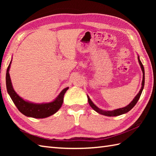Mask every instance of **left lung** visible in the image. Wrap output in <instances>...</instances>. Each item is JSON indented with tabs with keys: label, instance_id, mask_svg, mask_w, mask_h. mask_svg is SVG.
Masks as SVG:
<instances>
[{
	"label": "left lung",
	"instance_id": "left-lung-1",
	"mask_svg": "<svg viewBox=\"0 0 156 156\" xmlns=\"http://www.w3.org/2000/svg\"><path fill=\"white\" fill-rule=\"evenodd\" d=\"M138 61H139V63H140V64L141 70H142V72H143V80H142V83H141V88L140 89V92H139V93L136 95V97H135L133 100L131 102V103L129 104L127 106V107H123V108H117V109H115V110H113V111H104V110H102V109H100L99 108H98L97 106H96L93 103V102H92V101L90 100V98H89L88 96H87L89 105H90V107L92 108H93L96 112H98V113H100L101 115L107 116V117H115V116H119V115H122V114H125V113H126V112H129V111L131 110V109H132L134 107V106L136 105L137 101H139V99H140V96L141 94L142 91H143V89H144V84H145L144 68L143 64H142L141 62L140 61V57H139V56H138Z\"/></svg>",
	"mask_w": 156,
	"mask_h": 156
}]
</instances>
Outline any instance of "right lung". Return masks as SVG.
<instances>
[{
  "instance_id": "1",
  "label": "right lung",
  "mask_w": 156,
  "mask_h": 156,
  "mask_svg": "<svg viewBox=\"0 0 156 156\" xmlns=\"http://www.w3.org/2000/svg\"><path fill=\"white\" fill-rule=\"evenodd\" d=\"M12 61V60H11ZM11 61L8 66L6 74V85L9 94L12 101L19 111L27 117H30L36 119H43L48 117L49 116L55 114L61 108L64 101V96L67 91L68 87L64 88L58 96L54 101L48 103L35 104L23 100L16 93L12 88L11 78L9 75V69L11 66Z\"/></svg>"
}]
</instances>
